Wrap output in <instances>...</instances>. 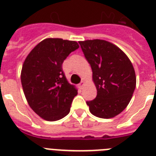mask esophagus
<instances>
[{"instance_id": "34e87169", "label": "esophagus", "mask_w": 156, "mask_h": 156, "mask_svg": "<svg viewBox=\"0 0 156 156\" xmlns=\"http://www.w3.org/2000/svg\"><path fill=\"white\" fill-rule=\"evenodd\" d=\"M84 83H85V79H84V78H83V79H82V81H81V83H79L78 87H79L81 89H83V87H84Z\"/></svg>"}]
</instances>
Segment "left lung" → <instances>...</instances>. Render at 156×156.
<instances>
[{
	"label": "left lung",
	"instance_id": "8db88e82",
	"mask_svg": "<svg viewBox=\"0 0 156 156\" xmlns=\"http://www.w3.org/2000/svg\"><path fill=\"white\" fill-rule=\"evenodd\" d=\"M92 69L96 98L87 101L90 113L108 119L120 114L130 101L136 87L133 66L126 53L103 40L79 41Z\"/></svg>",
	"mask_w": 156,
	"mask_h": 156
}]
</instances>
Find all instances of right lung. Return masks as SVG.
<instances>
[{
    "label": "right lung",
    "mask_w": 156,
    "mask_h": 156,
    "mask_svg": "<svg viewBox=\"0 0 156 156\" xmlns=\"http://www.w3.org/2000/svg\"><path fill=\"white\" fill-rule=\"evenodd\" d=\"M79 48L76 41L48 38L28 54L23 65L21 82L33 111L48 121L68 115L78 90L68 83L62 64L71 52Z\"/></svg>",
    "instance_id": "right-lung-1"
}]
</instances>
